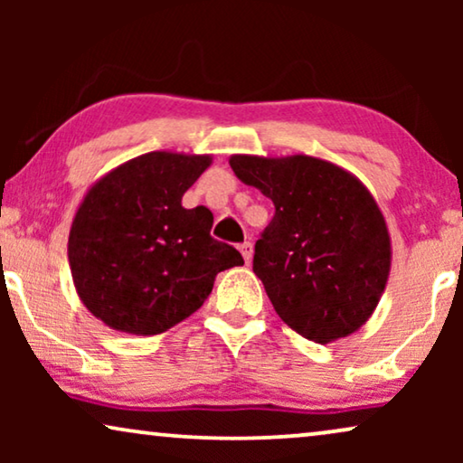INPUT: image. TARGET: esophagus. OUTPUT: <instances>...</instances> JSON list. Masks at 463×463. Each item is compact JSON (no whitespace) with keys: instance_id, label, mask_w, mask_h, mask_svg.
Here are the masks:
<instances>
[{"instance_id":"1","label":"esophagus","mask_w":463,"mask_h":463,"mask_svg":"<svg viewBox=\"0 0 463 463\" xmlns=\"http://www.w3.org/2000/svg\"><path fill=\"white\" fill-rule=\"evenodd\" d=\"M238 249H240V252H242L244 261L250 263V259H252V244L250 242H244V244H240Z\"/></svg>"}]
</instances>
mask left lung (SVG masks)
Masks as SVG:
<instances>
[{
	"label": "left lung",
	"mask_w": 463,
	"mask_h": 463,
	"mask_svg": "<svg viewBox=\"0 0 463 463\" xmlns=\"http://www.w3.org/2000/svg\"><path fill=\"white\" fill-rule=\"evenodd\" d=\"M230 166L276 206L252 271L284 325L316 344L356 333L375 312L392 268L388 225L364 183L306 154H236Z\"/></svg>",
	"instance_id": "8db88e82"
}]
</instances>
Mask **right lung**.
Masks as SVG:
<instances>
[{
  "label": "right lung",
  "mask_w": 463,
  "mask_h": 463,
  "mask_svg": "<svg viewBox=\"0 0 463 463\" xmlns=\"http://www.w3.org/2000/svg\"><path fill=\"white\" fill-rule=\"evenodd\" d=\"M213 164L208 154L149 151L94 181L69 230L67 257L80 301L118 333L149 337L189 318L219 271L242 265L211 236L213 213L183 194Z\"/></svg>",
  "instance_id": "obj_1"
}]
</instances>
